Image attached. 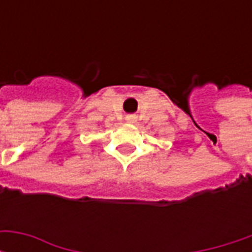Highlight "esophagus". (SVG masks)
Returning a JSON list of instances; mask_svg holds the SVG:
<instances>
[{"instance_id":"1","label":"esophagus","mask_w":252,"mask_h":252,"mask_svg":"<svg viewBox=\"0 0 252 252\" xmlns=\"http://www.w3.org/2000/svg\"><path fill=\"white\" fill-rule=\"evenodd\" d=\"M126 121H128V123H135V121H136V117H135V116H126Z\"/></svg>"}]
</instances>
